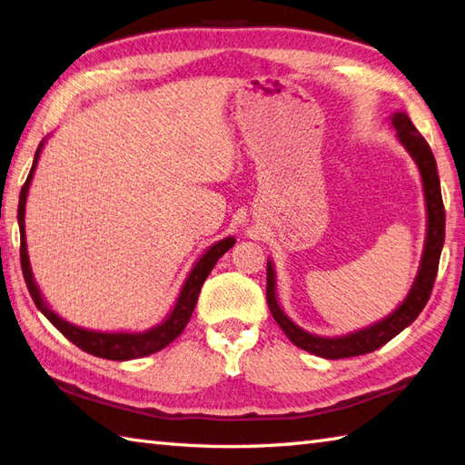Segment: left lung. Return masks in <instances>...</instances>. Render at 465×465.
<instances>
[{
	"instance_id": "1",
	"label": "left lung",
	"mask_w": 465,
	"mask_h": 465,
	"mask_svg": "<svg viewBox=\"0 0 465 465\" xmlns=\"http://www.w3.org/2000/svg\"><path fill=\"white\" fill-rule=\"evenodd\" d=\"M391 125L396 127L398 140L406 147L408 153L418 163V170L421 173L423 182V193H426V207H428V233H426V245H423L420 270L413 282L408 298L401 302L400 308L390 313L388 318L363 328L360 331H353L341 338H320L310 331L302 330L295 325L288 315L280 308L278 298H275V272L272 262H268V288H265V298H268L270 312L273 320L278 322L283 333L288 335L293 345L310 351L313 355H320L325 360H341V358H353V355H363L373 350L381 348L391 338L406 330L408 325L418 318L421 310L431 295L433 282L438 275L440 255L443 248V238H446V210H443L441 202V190H440V175L436 157H433L428 142L423 135L416 130L406 112H398L391 115Z\"/></svg>"
}]
</instances>
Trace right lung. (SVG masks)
Segmentation results:
<instances>
[{"instance_id":"1","label":"right lung","mask_w":465,"mask_h":465,"mask_svg":"<svg viewBox=\"0 0 465 465\" xmlns=\"http://www.w3.org/2000/svg\"><path fill=\"white\" fill-rule=\"evenodd\" d=\"M44 142L39 143L35 157H34V165L29 170L27 180L22 187V193H19V205H17V223H19V238H22V248H19V258H22V272L27 283L29 295H32L34 303L37 305V310L42 312L45 318L52 322L55 328L62 331L65 338L75 343L77 348L97 355V358L104 360H114V361H124V360H135V358H143V355H150L163 350L165 345H170L177 335L183 331V328L190 322L193 308L197 303V298H200L202 285L205 282L207 275L213 270V265L222 255L233 248L235 240L233 238H225L222 242L213 243L210 250H207L200 260L195 262L192 273L187 275V280L183 283V288L180 292V298H177L172 313L167 318L155 325V328L142 331V333H105V331H92V330H84L77 328V325L69 323L65 320L59 318L55 312L49 310V305L44 302L42 293H39V288L35 285L32 268H29V258H27V243H25V200H27V190L29 183H32V177L35 172V165L39 160V153H42Z\"/></svg>"}]
</instances>
